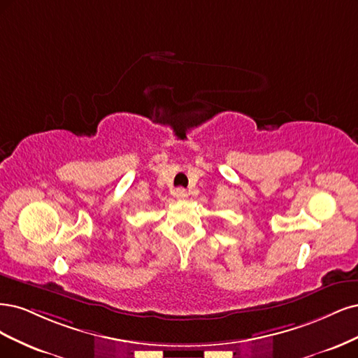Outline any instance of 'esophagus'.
I'll list each match as a JSON object with an SVG mask.
<instances>
[{"label":"esophagus","instance_id":"34e87169","mask_svg":"<svg viewBox=\"0 0 358 358\" xmlns=\"http://www.w3.org/2000/svg\"><path fill=\"white\" fill-rule=\"evenodd\" d=\"M174 196H176L177 199H186L187 196H189V193H187V190H186V189L180 187V189H177V190L174 192Z\"/></svg>","mask_w":358,"mask_h":358}]
</instances>
